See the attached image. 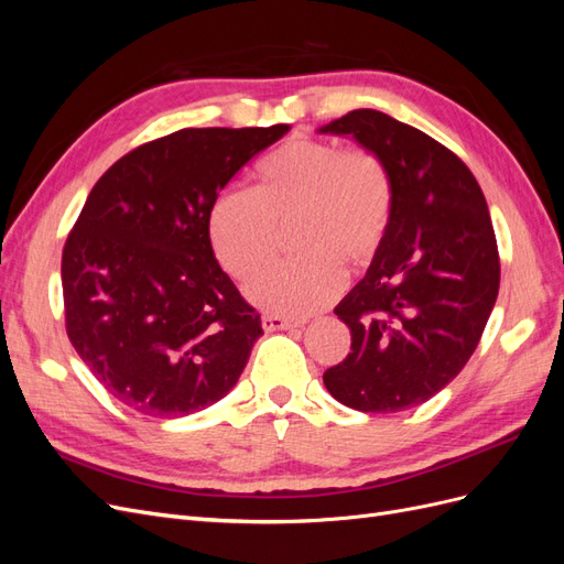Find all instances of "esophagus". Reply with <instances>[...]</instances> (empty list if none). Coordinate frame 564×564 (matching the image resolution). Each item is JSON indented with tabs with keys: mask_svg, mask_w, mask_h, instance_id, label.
I'll use <instances>...</instances> for the list:
<instances>
[{
	"mask_svg": "<svg viewBox=\"0 0 564 564\" xmlns=\"http://www.w3.org/2000/svg\"><path fill=\"white\" fill-rule=\"evenodd\" d=\"M261 324H263V329H265V332H280V329L296 327L299 322H294V319H286V317L275 315V313H263Z\"/></svg>",
	"mask_w": 564,
	"mask_h": 564,
	"instance_id": "obj_1",
	"label": "esophagus"
}]
</instances>
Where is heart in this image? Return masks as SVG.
Listing matches in <instances>:
<instances>
[{
  "label": "heart",
  "instance_id": "1",
  "mask_svg": "<svg viewBox=\"0 0 564 564\" xmlns=\"http://www.w3.org/2000/svg\"><path fill=\"white\" fill-rule=\"evenodd\" d=\"M395 209L386 162L369 148L294 135L256 169L253 191L218 195L209 212L216 259L235 280L270 263L292 226L296 256L265 270L249 296L275 315H308L346 286V268L367 270L381 253Z\"/></svg>",
  "mask_w": 564,
  "mask_h": 564
}]
</instances>
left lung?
<instances>
[{
	"label": "left lung",
	"instance_id": "8db88e82",
	"mask_svg": "<svg viewBox=\"0 0 564 564\" xmlns=\"http://www.w3.org/2000/svg\"><path fill=\"white\" fill-rule=\"evenodd\" d=\"M322 131L355 135L395 185L386 245L334 308L350 352L322 381L357 412H402L456 379L480 344L501 280L497 235L470 169L429 133L369 108Z\"/></svg>",
	"mask_w": 564,
	"mask_h": 564
}]
</instances>
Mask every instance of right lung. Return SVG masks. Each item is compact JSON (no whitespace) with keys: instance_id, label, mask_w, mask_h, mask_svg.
I'll return each instance as SVG.
<instances>
[{"instance_id":"obj_1","label":"right lung","mask_w":564,"mask_h":564,"mask_svg":"<svg viewBox=\"0 0 564 564\" xmlns=\"http://www.w3.org/2000/svg\"><path fill=\"white\" fill-rule=\"evenodd\" d=\"M289 124L181 129L119 158L67 232L65 332L115 400L172 419L228 395L263 334L220 270L209 212Z\"/></svg>"}]
</instances>
